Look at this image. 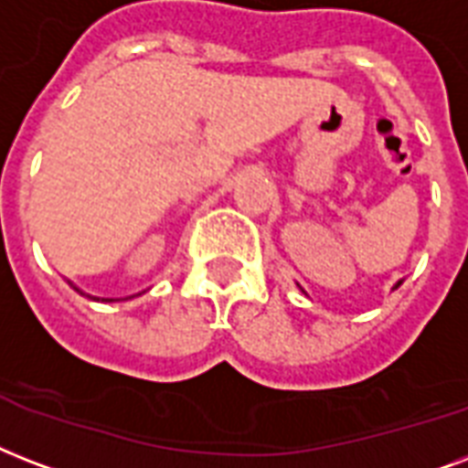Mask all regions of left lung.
<instances>
[{
    "mask_svg": "<svg viewBox=\"0 0 468 468\" xmlns=\"http://www.w3.org/2000/svg\"><path fill=\"white\" fill-rule=\"evenodd\" d=\"M400 283H403V281H398V283H396V288H398V285H400Z\"/></svg>",
    "mask_w": 468,
    "mask_h": 468,
    "instance_id": "left-lung-1",
    "label": "left lung"
}]
</instances>
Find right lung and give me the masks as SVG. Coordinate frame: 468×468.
<instances>
[{
	"label": "right lung",
	"mask_w": 468,
	"mask_h": 468,
	"mask_svg": "<svg viewBox=\"0 0 468 468\" xmlns=\"http://www.w3.org/2000/svg\"><path fill=\"white\" fill-rule=\"evenodd\" d=\"M75 291H78V288H75Z\"/></svg>",
	"instance_id": "1"
}]
</instances>
